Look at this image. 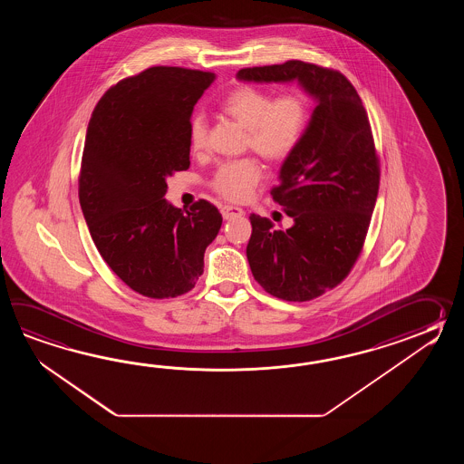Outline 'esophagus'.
Wrapping results in <instances>:
<instances>
[{"instance_id":"1","label":"esophagus","mask_w":464,"mask_h":464,"mask_svg":"<svg viewBox=\"0 0 464 464\" xmlns=\"http://www.w3.org/2000/svg\"><path fill=\"white\" fill-rule=\"evenodd\" d=\"M220 214H222V218H226V220H230V218H242L244 210L234 208V206H224V208H220Z\"/></svg>"}]
</instances>
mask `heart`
<instances>
[{
  "instance_id": "b5f03b06",
  "label": "heart",
  "mask_w": 464,
  "mask_h": 464,
  "mask_svg": "<svg viewBox=\"0 0 464 464\" xmlns=\"http://www.w3.org/2000/svg\"><path fill=\"white\" fill-rule=\"evenodd\" d=\"M222 111L246 130V144L256 154L272 162L285 160L300 144L308 126V101L300 92L274 99L260 89L242 86L222 101ZM188 140L192 149L208 142V121L194 114L188 121ZM262 179L256 159L230 160L218 166L210 186L232 202H242Z\"/></svg>"
}]
</instances>
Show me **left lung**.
I'll list each match as a JSON object with an SVG mask.
<instances>
[{"instance_id":"left-lung-1","label":"left lung","mask_w":464,"mask_h":464,"mask_svg":"<svg viewBox=\"0 0 464 464\" xmlns=\"http://www.w3.org/2000/svg\"><path fill=\"white\" fill-rule=\"evenodd\" d=\"M244 82H294L315 101L305 134L284 160L272 196L294 226L250 216L246 260L270 295L306 302L338 285L365 242L380 168L365 108L338 71L304 61L246 68Z\"/></svg>"}]
</instances>
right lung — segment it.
<instances>
[{
    "instance_id": "add662e5",
    "label": "right lung",
    "mask_w": 464,
    "mask_h": 464,
    "mask_svg": "<svg viewBox=\"0 0 464 464\" xmlns=\"http://www.w3.org/2000/svg\"><path fill=\"white\" fill-rule=\"evenodd\" d=\"M214 79L149 68L109 89L89 121L79 204L104 262L149 298L192 290L222 226L208 200L182 210L164 198L169 176L190 166L188 121Z\"/></svg>"
}]
</instances>
